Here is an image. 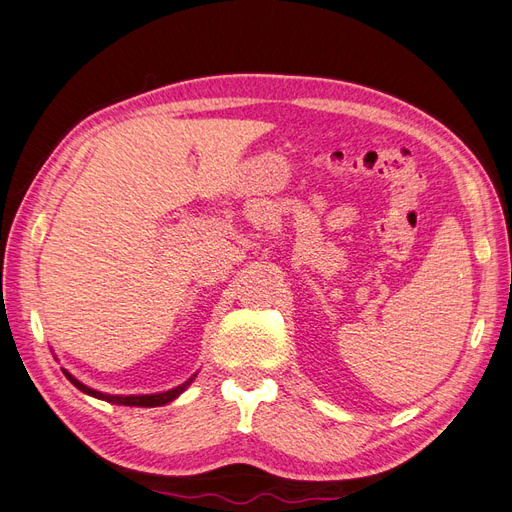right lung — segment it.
Masks as SVG:
<instances>
[{"mask_svg": "<svg viewBox=\"0 0 512 512\" xmlns=\"http://www.w3.org/2000/svg\"><path fill=\"white\" fill-rule=\"evenodd\" d=\"M64 375L70 379L72 386H77L81 392L90 394V397L94 399H100V401H107V403H113V405H130V407H160V405H167L171 403L173 399H178L180 394L193 384V379L197 377L191 375L186 379L184 384L175 386L171 390H165V392H154V394H107V392H100V390H94L90 386H85L83 382H79V379L75 375H70L66 369H64Z\"/></svg>", "mask_w": 512, "mask_h": 512, "instance_id": "obj_1", "label": "right lung"}]
</instances>
